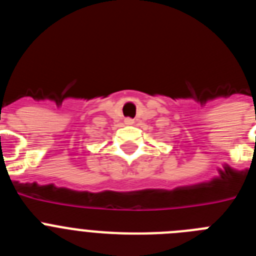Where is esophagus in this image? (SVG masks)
<instances>
[{"instance_id": "obj_1", "label": "esophagus", "mask_w": 256, "mask_h": 256, "mask_svg": "<svg viewBox=\"0 0 256 256\" xmlns=\"http://www.w3.org/2000/svg\"><path fill=\"white\" fill-rule=\"evenodd\" d=\"M124 122H126V126H132V124L134 123V120H133V119H130V118H126V119Z\"/></svg>"}]
</instances>
